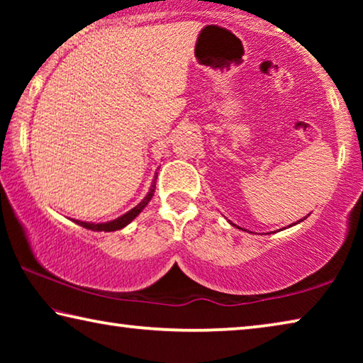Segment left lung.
<instances>
[{
    "label": "left lung",
    "mask_w": 363,
    "mask_h": 363,
    "mask_svg": "<svg viewBox=\"0 0 363 363\" xmlns=\"http://www.w3.org/2000/svg\"><path fill=\"white\" fill-rule=\"evenodd\" d=\"M301 220H303V219H301ZM301 220H298V223H301ZM294 224H296V223H294ZM233 225V224H232Z\"/></svg>",
    "instance_id": "1"
}]
</instances>
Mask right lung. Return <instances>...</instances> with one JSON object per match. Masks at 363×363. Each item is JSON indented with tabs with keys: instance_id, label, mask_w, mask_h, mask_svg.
<instances>
[{
	"instance_id": "obj_1",
	"label": "right lung",
	"mask_w": 363,
	"mask_h": 363,
	"mask_svg": "<svg viewBox=\"0 0 363 363\" xmlns=\"http://www.w3.org/2000/svg\"><path fill=\"white\" fill-rule=\"evenodd\" d=\"M153 192H155V181H153L152 187L149 190V194H147L144 196V200L140 201L139 205H136L133 208V210H130L128 213L123 214V216L116 218L113 220H108V223H101V224H94V223H83V220H75V223L78 225L84 227V229H89V230H94V232H113V230H120L123 229V227H126L128 224L131 223V220L138 216V214L144 210V208L147 206V203L152 200L153 196Z\"/></svg>"
}]
</instances>
